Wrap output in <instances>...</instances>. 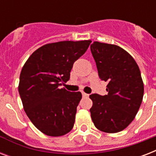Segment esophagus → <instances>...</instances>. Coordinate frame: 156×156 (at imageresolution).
<instances>
[{"mask_svg":"<svg viewBox=\"0 0 156 156\" xmlns=\"http://www.w3.org/2000/svg\"><path fill=\"white\" fill-rule=\"evenodd\" d=\"M88 96H89L88 94H87V93L85 92H83V97H88Z\"/></svg>","mask_w":156,"mask_h":156,"instance_id":"34e87169","label":"esophagus"}]
</instances>
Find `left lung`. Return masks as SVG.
Instances as JSON below:
<instances>
[{
	"instance_id": "1",
	"label": "left lung",
	"mask_w": 156,
	"mask_h": 156,
	"mask_svg": "<svg viewBox=\"0 0 156 156\" xmlns=\"http://www.w3.org/2000/svg\"><path fill=\"white\" fill-rule=\"evenodd\" d=\"M100 78L108 82V95L92 94L90 109L99 130L118 133L135 118L143 101L144 85L138 64L117 45L95 41L90 45Z\"/></svg>"
}]
</instances>
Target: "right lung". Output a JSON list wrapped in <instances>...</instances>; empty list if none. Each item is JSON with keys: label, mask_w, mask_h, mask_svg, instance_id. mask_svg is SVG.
Segmentation results:
<instances>
[{"label": "right lung", "mask_w": 156, "mask_h": 156, "mask_svg": "<svg viewBox=\"0 0 156 156\" xmlns=\"http://www.w3.org/2000/svg\"><path fill=\"white\" fill-rule=\"evenodd\" d=\"M90 43L67 40L43 45L22 69L18 91L23 108L33 125L46 135L63 136L73 129L82 93L59 86L68 82L73 63Z\"/></svg>", "instance_id": "add662e5"}]
</instances>
